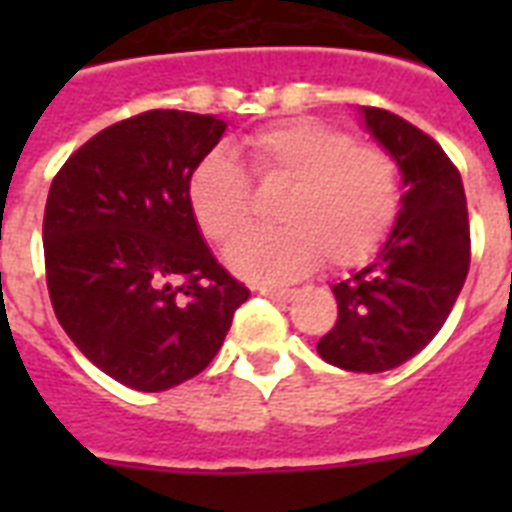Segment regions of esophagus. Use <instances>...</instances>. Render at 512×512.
Listing matches in <instances>:
<instances>
[{"instance_id": "34e87169", "label": "esophagus", "mask_w": 512, "mask_h": 512, "mask_svg": "<svg viewBox=\"0 0 512 512\" xmlns=\"http://www.w3.org/2000/svg\"><path fill=\"white\" fill-rule=\"evenodd\" d=\"M260 295L271 297V300H279V303H289L292 297L297 295L295 289H273V287H260Z\"/></svg>"}]
</instances>
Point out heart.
<instances>
[{
	"mask_svg": "<svg viewBox=\"0 0 512 512\" xmlns=\"http://www.w3.org/2000/svg\"><path fill=\"white\" fill-rule=\"evenodd\" d=\"M241 151L257 180L289 185L276 212L284 225L247 233L225 252L241 279L295 281L313 271L321 255L332 268H356L388 239L401 191L396 162L382 148L356 146L348 132L316 119H292L252 132ZM185 199L199 231L220 247L252 217L247 177L225 151L199 159Z\"/></svg>",
	"mask_w": 512,
	"mask_h": 512,
	"instance_id": "1",
	"label": "heart"
}]
</instances>
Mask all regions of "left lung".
Here are the masks:
<instances>
[{
  "mask_svg": "<svg viewBox=\"0 0 512 512\" xmlns=\"http://www.w3.org/2000/svg\"><path fill=\"white\" fill-rule=\"evenodd\" d=\"M364 130L396 162L401 209L377 255L332 287L337 321L316 350L348 372H388L417 356L462 292L470 265L465 188L436 140L382 108H358Z\"/></svg>",
  "mask_w": 512,
  "mask_h": 512,
  "instance_id": "left-lung-1",
  "label": "left lung"
}]
</instances>
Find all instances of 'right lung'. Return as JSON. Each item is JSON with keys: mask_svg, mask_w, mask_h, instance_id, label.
Here are the masks:
<instances>
[{"mask_svg": "<svg viewBox=\"0 0 512 512\" xmlns=\"http://www.w3.org/2000/svg\"><path fill=\"white\" fill-rule=\"evenodd\" d=\"M228 124L146 111L98 132L44 207L47 289L74 345L127 388H175L215 358L249 289L217 263L185 183Z\"/></svg>", "mask_w": 512, "mask_h": 512, "instance_id": "right-lung-1", "label": "right lung"}]
</instances>
